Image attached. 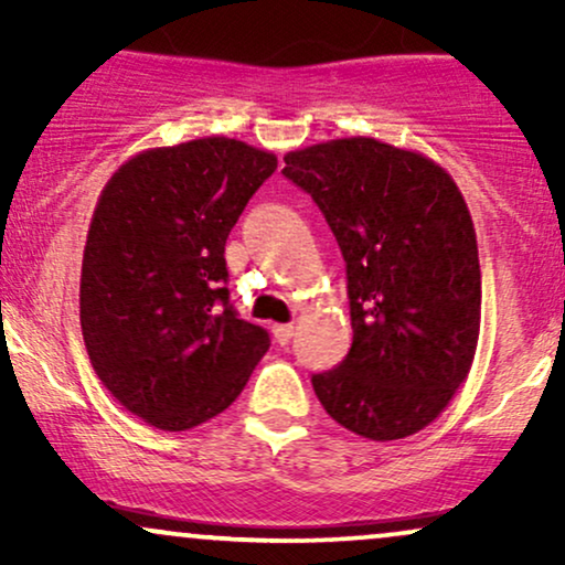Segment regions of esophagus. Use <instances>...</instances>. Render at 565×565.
Wrapping results in <instances>:
<instances>
[{"label": "esophagus", "mask_w": 565, "mask_h": 565, "mask_svg": "<svg viewBox=\"0 0 565 565\" xmlns=\"http://www.w3.org/2000/svg\"><path fill=\"white\" fill-rule=\"evenodd\" d=\"M291 337H295V327H291V323H276L274 340L278 342V345H289Z\"/></svg>", "instance_id": "obj_1"}]
</instances>
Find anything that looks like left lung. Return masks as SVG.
<instances>
[{
    "label": "left lung",
    "instance_id": "8db88e82",
    "mask_svg": "<svg viewBox=\"0 0 565 565\" xmlns=\"http://www.w3.org/2000/svg\"><path fill=\"white\" fill-rule=\"evenodd\" d=\"M348 268L353 345L313 374L329 417L355 436H414L468 380L481 332V263L468 204L444 167L374 138L289 151Z\"/></svg>",
    "mask_w": 565,
    "mask_h": 565
}]
</instances>
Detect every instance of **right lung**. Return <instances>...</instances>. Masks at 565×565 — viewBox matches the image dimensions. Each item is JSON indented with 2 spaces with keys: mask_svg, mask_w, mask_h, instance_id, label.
Segmentation results:
<instances>
[{
  "mask_svg": "<svg viewBox=\"0 0 565 565\" xmlns=\"http://www.w3.org/2000/svg\"><path fill=\"white\" fill-rule=\"evenodd\" d=\"M270 151L199 138L127 159L97 199L82 260L89 364L127 412L188 430L244 391L270 337L228 300L225 242L276 172Z\"/></svg>",
  "mask_w": 565,
  "mask_h": 565,
  "instance_id": "1",
  "label": "right lung"
}]
</instances>
